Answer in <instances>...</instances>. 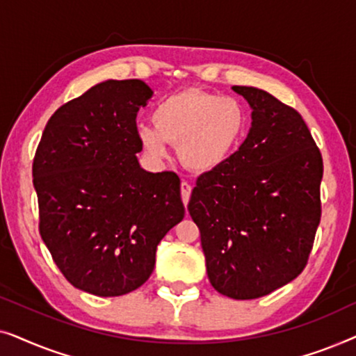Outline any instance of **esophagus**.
Returning <instances> with one entry per match:
<instances>
[{
    "label": "esophagus",
    "mask_w": 356,
    "mask_h": 356,
    "mask_svg": "<svg viewBox=\"0 0 356 356\" xmlns=\"http://www.w3.org/2000/svg\"><path fill=\"white\" fill-rule=\"evenodd\" d=\"M179 189H181V199H183V204H184V206H188L189 197H191V191H193L191 184L186 183V181H183V183H181V186H179Z\"/></svg>",
    "instance_id": "obj_1"
}]
</instances>
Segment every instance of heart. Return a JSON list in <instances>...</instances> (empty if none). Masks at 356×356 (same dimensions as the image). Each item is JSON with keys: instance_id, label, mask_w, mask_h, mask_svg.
<instances>
[{"instance_id": "obj_1", "label": "heart", "mask_w": 356, "mask_h": 356, "mask_svg": "<svg viewBox=\"0 0 356 356\" xmlns=\"http://www.w3.org/2000/svg\"><path fill=\"white\" fill-rule=\"evenodd\" d=\"M150 118L154 126L136 128L144 154L163 160L168 157V144H175L184 167L201 173L225 163L248 128V113L240 100L196 89L165 97Z\"/></svg>"}]
</instances>
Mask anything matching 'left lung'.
Here are the masks:
<instances>
[{"label": "left lung", "mask_w": 356, "mask_h": 356, "mask_svg": "<svg viewBox=\"0 0 356 356\" xmlns=\"http://www.w3.org/2000/svg\"><path fill=\"white\" fill-rule=\"evenodd\" d=\"M232 89L251 106L250 133L225 163L197 178L188 211L213 289L254 300L296 279L308 262L323 157L298 111L256 87Z\"/></svg>", "instance_id": "obj_1"}]
</instances>
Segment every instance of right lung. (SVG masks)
<instances>
[{
  "instance_id": "1",
  "label": "right lung",
  "mask_w": 356,
  "mask_h": 356,
  "mask_svg": "<svg viewBox=\"0 0 356 356\" xmlns=\"http://www.w3.org/2000/svg\"><path fill=\"white\" fill-rule=\"evenodd\" d=\"M152 94L139 79L90 87L51 115L33 157L42 240L87 293L139 289L160 240L184 217L177 175L145 172L136 157V116Z\"/></svg>"
}]
</instances>
